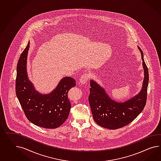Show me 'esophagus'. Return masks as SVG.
Instances as JSON below:
<instances>
[{"mask_svg":"<svg viewBox=\"0 0 161 161\" xmlns=\"http://www.w3.org/2000/svg\"><path fill=\"white\" fill-rule=\"evenodd\" d=\"M89 78H90L89 75L85 73L81 76L80 80H79V82L80 84H85V83H86Z\"/></svg>","mask_w":161,"mask_h":161,"instance_id":"1","label":"esophagus"}]
</instances>
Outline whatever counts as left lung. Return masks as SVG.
<instances>
[{
    "label": "left lung",
    "instance_id": "8db88e82",
    "mask_svg": "<svg viewBox=\"0 0 161 161\" xmlns=\"http://www.w3.org/2000/svg\"><path fill=\"white\" fill-rule=\"evenodd\" d=\"M140 50L144 70V79L139 94L123 103L117 102L107 95L104 89L94 80H91L89 102L93 119L104 128L115 130L131 123L140 114L147 103L149 82L148 69Z\"/></svg>",
    "mask_w": 161,
    "mask_h": 161
}]
</instances>
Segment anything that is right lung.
Listing matches in <instances>:
<instances>
[{"mask_svg": "<svg viewBox=\"0 0 161 161\" xmlns=\"http://www.w3.org/2000/svg\"><path fill=\"white\" fill-rule=\"evenodd\" d=\"M29 48V42L17 65V97L30 122L43 128H58L68 117L71 105L68 93L75 86L76 81L72 78L65 77L50 94L39 93L27 77L26 64Z\"/></svg>", "mask_w": 161, "mask_h": 161, "instance_id": "1", "label": "right lung"}]
</instances>
